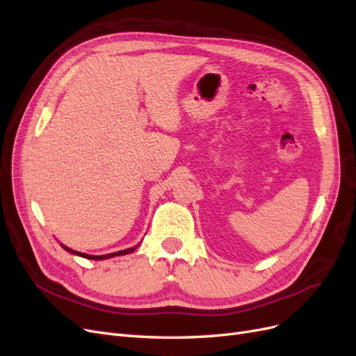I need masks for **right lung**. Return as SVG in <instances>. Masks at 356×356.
<instances>
[{"label": "right lung", "mask_w": 356, "mask_h": 356, "mask_svg": "<svg viewBox=\"0 0 356 356\" xmlns=\"http://www.w3.org/2000/svg\"><path fill=\"white\" fill-rule=\"evenodd\" d=\"M66 251H70V253L72 254H76V256H81V257H86V259H91V260H103V259H109V257H115V256H122V254H129V253H133L134 248H127V250H121V251H117V253H111V254H105V256H90V254H86V253H79V251H74L71 248H67L65 245H62Z\"/></svg>", "instance_id": "obj_1"}]
</instances>
